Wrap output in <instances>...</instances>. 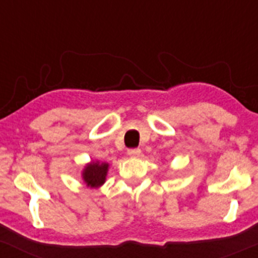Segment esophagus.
I'll list each match as a JSON object with an SVG mask.
<instances>
[{
  "label": "esophagus",
  "instance_id": "1",
  "mask_svg": "<svg viewBox=\"0 0 258 258\" xmlns=\"http://www.w3.org/2000/svg\"><path fill=\"white\" fill-rule=\"evenodd\" d=\"M127 155L131 158H138L141 155V149H128L127 150Z\"/></svg>",
  "mask_w": 258,
  "mask_h": 258
}]
</instances>
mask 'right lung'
<instances>
[{"label": "right lung", "mask_w": 258, "mask_h": 258, "mask_svg": "<svg viewBox=\"0 0 258 258\" xmlns=\"http://www.w3.org/2000/svg\"><path fill=\"white\" fill-rule=\"evenodd\" d=\"M108 162L92 161L87 164L82 171V179L91 188H99L105 183L106 173H108Z\"/></svg>", "instance_id": "obj_1"}]
</instances>
